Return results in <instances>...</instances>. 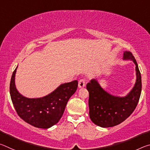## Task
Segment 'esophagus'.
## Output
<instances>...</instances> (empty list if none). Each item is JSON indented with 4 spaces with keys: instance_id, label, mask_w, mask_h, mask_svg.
<instances>
[{
    "instance_id": "obj_1",
    "label": "esophagus",
    "mask_w": 150,
    "mask_h": 150,
    "mask_svg": "<svg viewBox=\"0 0 150 150\" xmlns=\"http://www.w3.org/2000/svg\"><path fill=\"white\" fill-rule=\"evenodd\" d=\"M86 85V81L85 79H81L79 81V88H83L85 87Z\"/></svg>"
}]
</instances>
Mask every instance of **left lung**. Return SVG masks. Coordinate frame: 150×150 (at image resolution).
<instances>
[{
  "label": "left lung",
  "instance_id": "8db88e82",
  "mask_svg": "<svg viewBox=\"0 0 150 150\" xmlns=\"http://www.w3.org/2000/svg\"><path fill=\"white\" fill-rule=\"evenodd\" d=\"M124 59H131L136 65V81L124 97L111 95L103 89L96 79L87 84L89 93L88 106L91 120L96 125L108 128L118 125L131 115L136 108L142 91V77L138 63L130 52L124 53Z\"/></svg>",
  "mask_w": 150,
  "mask_h": 150
}]
</instances>
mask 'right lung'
I'll return each mask as SVG.
<instances>
[{"label":"right lung","mask_w":150,"mask_h":150,"mask_svg":"<svg viewBox=\"0 0 150 150\" xmlns=\"http://www.w3.org/2000/svg\"><path fill=\"white\" fill-rule=\"evenodd\" d=\"M16 69L11 77L10 93L18 115L36 128L47 129L55 125L62 118L68 100L77 90L78 81L75 80L61 85L42 98H28L20 95L15 86Z\"/></svg>","instance_id":"add662e5"}]
</instances>
